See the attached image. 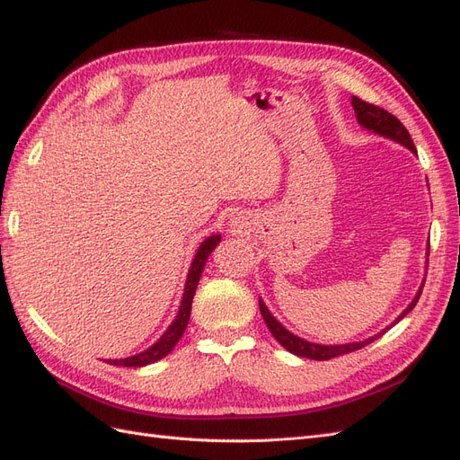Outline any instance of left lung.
<instances>
[{"instance_id":"obj_1","label":"left lung","mask_w":460,"mask_h":460,"mask_svg":"<svg viewBox=\"0 0 460 460\" xmlns=\"http://www.w3.org/2000/svg\"><path fill=\"white\" fill-rule=\"evenodd\" d=\"M351 105L355 109V115H357V120L363 128L374 132V134H380L384 137H389V140H394L401 146H405L407 149H411L412 153H416V147L412 144V137L409 134V130L402 127V122L394 117L392 113H387L385 109L378 107V105H372L368 102H363L358 100L357 95L351 97ZM422 288L424 284L420 286L419 294L414 296V299L411 301L409 307L401 313V316L395 320V323H399V320L405 316L407 313H411L414 309V305L419 303L420 299V294H422ZM259 309H261V314L264 318V323H267L270 333L274 336V340L280 343L282 347H286V349L289 353H294L297 357H305V358H313V360H328V358H333V357H340V355H345V353H353L357 349H363L365 345L372 343L376 338H380L382 333L385 332H380L376 333V336L365 340V341H353V343H343V345H320V343H313V341H307V340H301L297 336H294L289 330H286L278 320L272 316V313L267 309V305L262 303V299H259ZM394 323V324H395ZM392 324V326H394Z\"/></svg>"}]
</instances>
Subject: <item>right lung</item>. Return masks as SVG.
<instances>
[{
    "label": "right lung",
    "instance_id": "1",
    "mask_svg": "<svg viewBox=\"0 0 460 460\" xmlns=\"http://www.w3.org/2000/svg\"><path fill=\"white\" fill-rule=\"evenodd\" d=\"M218 243H220V234H215L199 245L196 257H193V261H191L188 278H186V288H184V296H182V303H180L178 314L172 320V324L166 328L163 336L142 353H137L134 357H127V358H115V360L109 358V360H105V363L115 365V367H134V368L136 367H146V365H151V363H155V360L166 357L174 349V345L178 343L180 338H182V333H184V330L190 323L191 301H193V296H196V288L199 284V278H201V272L205 269L207 257L211 255V252Z\"/></svg>",
    "mask_w": 460,
    "mask_h": 460
}]
</instances>
